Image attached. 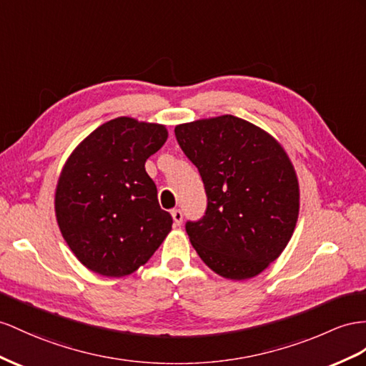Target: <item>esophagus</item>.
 I'll return each instance as SVG.
<instances>
[{"instance_id":"34e87169","label":"esophagus","mask_w":366,"mask_h":366,"mask_svg":"<svg viewBox=\"0 0 366 366\" xmlns=\"http://www.w3.org/2000/svg\"><path fill=\"white\" fill-rule=\"evenodd\" d=\"M172 217H173V221H174V226H181L182 224V219H184V214L179 209H176L172 212Z\"/></svg>"}]
</instances>
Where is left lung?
Instances as JSON below:
<instances>
[{"label": "left lung", "instance_id": "1", "mask_svg": "<svg viewBox=\"0 0 366 366\" xmlns=\"http://www.w3.org/2000/svg\"><path fill=\"white\" fill-rule=\"evenodd\" d=\"M174 134L207 194L204 217L185 224L192 246L224 278L261 274L285 250L298 219V179L285 148L230 114L177 125Z\"/></svg>", "mask_w": 366, "mask_h": 366}]
</instances>
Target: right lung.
<instances>
[{
    "label": "right lung",
    "instance_id": "1",
    "mask_svg": "<svg viewBox=\"0 0 366 366\" xmlns=\"http://www.w3.org/2000/svg\"><path fill=\"white\" fill-rule=\"evenodd\" d=\"M168 137L164 125L117 117L79 144L55 190V217L80 263L103 277L133 274L172 230L147 159Z\"/></svg>",
    "mask_w": 366,
    "mask_h": 366
}]
</instances>
